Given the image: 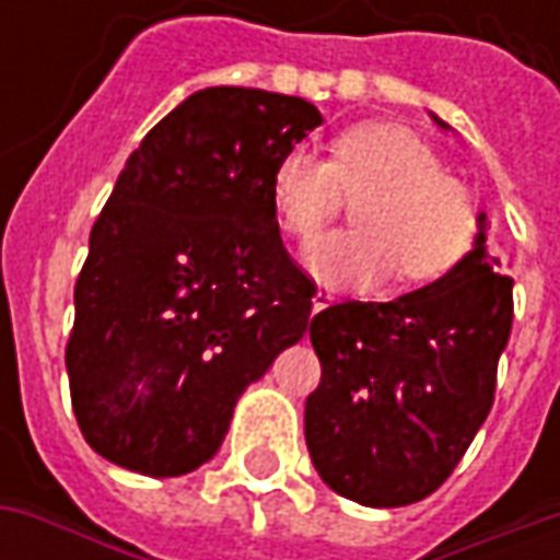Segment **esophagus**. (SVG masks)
I'll list each match as a JSON object with an SVG mask.
<instances>
[{
	"mask_svg": "<svg viewBox=\"0 0 560 560\" xmlns=\"http://www.w3.org/2000/svg\"><path fill=\"white\" fill-rule=\"evenodd\" d=\"M336 296H332V291H317L315 296H312V312H324L329 303H332Z\"/></svg>",
	"mask_w": 560,
	"mask_h": 560,
	"instance_id": "esophagus-1",
	"label": "esophagus"
}]
</instances>
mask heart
Listing matches in <instances>:
<instances>
[{"instance_id":"heart-1","label":"heart","mask_w":560,"mask_h":560,"mask_svg":"<svg viewBox=\"0 0 560 560\" xmlns=\"http://www.w3.org/2000/svg\"><path fill=\"white\" fill-rule=\"evenodd\" d=\"M357 197L351 231L320 236L305 248V267L339 288H372L396 269L417 284L444 276L468 252L474 200L444 173L434 149L413 131L372 122L345 131L329 159L308 149L284 152L272 171V203L281 228L308 240Z\"/></svg>"}]
</instances>
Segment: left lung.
<instances>
[{
  "mask_svg": "<svg viewBox=\"0 0 560 560\" xmlns=\"http://www.w3.org/2000/svg\"><path fill=\"white\" fill-rule=\"evenodd\" d=\"M510 327L513 279L486 245V212L474 248L438 281L312 317L320 384L305 399V444L320 480L365 506L432 494L492 411Z\"/></svg>",
  "mask_w": 560,
  "mask_h": 560,
  "instance_id": "obj_1",
  "label": "left lung"
}]
</instances>
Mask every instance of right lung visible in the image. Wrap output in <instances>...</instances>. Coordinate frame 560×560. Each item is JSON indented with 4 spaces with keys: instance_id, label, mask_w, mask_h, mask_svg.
<instances>
[{
    "instance_id": "right-lung-1",
    "label": "right lung",
    "mask_w": 560,
    "mask_h": 560,
    "mask_svg": "<svg viewBox=\"0 0 560 560\" xmlns=\"http://www.w3.org/2000/svg\"><path fill=\"white\" fill-rule=\"evenodd\" d=\"M320 122L296 95L209 86L128 155L92 224L66 348L98 456L147 477L200 468L245 387L305 336L315 281L281 245L272 171Z\"/></svg>"
}]
</instances>
